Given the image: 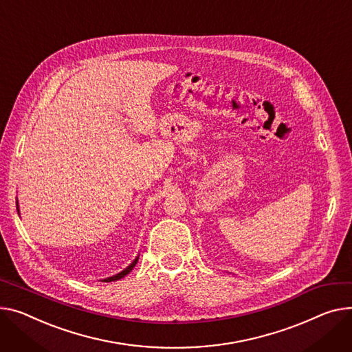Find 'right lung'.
Instances as JSON below:
<instances>
[{"mask_svg": "<svg viewBox=\"0 0 352 352\" xmlns=\"http://www.w3.org/2000/svg\"><path fill=\"white\" fill-rule=\"evenodd\" d=\"M16 209H18V205H16ZM19 210V209H18ZM137 262H138V257H135V259L133 261V263L130 265V266H127L123 272H120V273H117V274H114V276H111V277H107V278H104L103 282H114V280H120V278H123L124 276H127L131 270H133V267L137 265Z\"/></svg>", "mask_w": 352, "mask_h": 352, "instance_id": "right-lung-1", "label": "right lung"}]
</instances>
